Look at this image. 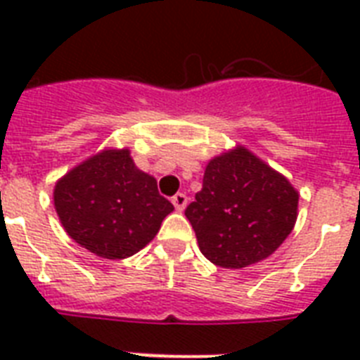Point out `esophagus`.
Returning a JSON list of instances; mask_svg holds the SVG:
<instances>
[{
    "mask_svg": "<svg viewBox=\"0 0 360 360\" xmlns=\"http://www.w3.org/2000/svg\"><path fill=\"white\" fill-rule=\"evenodd\" d=\"M186 202H188V198H186V194H183V192H177V194L172 198V203H174V207L177 209V211H183V209L186 207Z\"/></svg>",
    "mask_w": 360,
    "mask_h": 360,
    "instance_id": "34e87169",
    "label": "esophagus"
}]
</instances>
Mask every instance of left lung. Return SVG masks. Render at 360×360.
I'll return each instance as SVG.
<instances>
[{
	"label": "left lung",
	"instance_id": "obj_1",
	"mask_svg": "<svg viewBox=\"0 0 360 360\" xmlns=\"http://www.w3.org/2000/svg\"><path fill=\"white\" fill-rule=\"evenodd\" d=\"M299 192L267 162L236 146L211 158L202 191L186 207L198 246L209 262L243 269L267 259L290 236Z\"/></svg>",
	"mask_w": 360,
	"mask_h": 360
}]
</instances>
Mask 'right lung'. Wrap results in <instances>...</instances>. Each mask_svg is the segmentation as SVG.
I'll return each mask as SVG.
<instances>
[{
	"label": "right lung",
	"instance_id": "add662e5",
	"mask_svg": "<svg viewBox=\"0 0 360 360\" xmlns=\"http://www.w3.org/2000/svg\"><path fill=\"white\" fill-rule=\"evenodd\" d=\"M53 207L70 239L106 259L134 256L174 211L127 147L103 149L69 169L53 186Z\"/></svg>",
	"mask_w": 360,
	"mask_h": 360
}]
</instances>
